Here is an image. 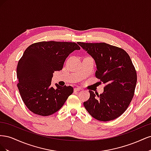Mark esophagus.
Instances as JSON below:
<instances>
[{
	"instance_id": "esophagus-1",
	"label": "esophagus",
	"mask_w": 151,
	"mask_h": 151,
	"mask_svg": "<svg viewBox=\"0 0 151 151\" xmlns=\"http://www.w3.org/2000/svg\"><path fill=\"white\" fill-rule=\"evenodd\" d=\"M81 88H74V91L75 92H77V91H81Z\"/></svg>"
}]
</instances>
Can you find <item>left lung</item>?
<instances>
[{
    "instance_id": "obj_1",
    "label": "left lung",
    "mask_w": 151,
    "mask_h": 151,
    "mask_svg": "<svg viewBox=\"0 0 151 151\" xmlns=\"http://www.w3.org/2000/svg\"><path fill=\"white\" fill-rule=\"evenodd\" d=\"M78 44L94 59L96 77L106 84L99 95L89 90L84 106L95 119L115 120L126 111L134 95L137 77L130 57L123 49L106 43Z\"/></svg>"
}]
</instances>
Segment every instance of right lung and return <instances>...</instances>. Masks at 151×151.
Listing matches in <instances>:
<instances>
[{"label":"right lung","instance_id":"obj_1","mask_svg":"<svg viewBox=\"0 0 151 151\" xmlns=\"http://www.w3.org/2000/svg\"><path fill=\"white\" fill-rule=\"evenodd\" d=\"M74 42L50 41L32 44L18 62L17 84L21 98L36 115L49 116L57 112L73 93L72 86L51 87L53 73L62 69L66 58L80 50Z\"/></svg>","mask_w":151,"mask_h":151}]
</instances>
